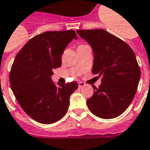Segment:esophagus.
I'll list each match as a JSON object with an SVG mask.
<instances>
[{
  "instance_id": "1",
  "label": "esophagus",
  "mask_w": 150,
  "mask_h": 150,
  "mask_svg": "<svg viewBox=\"0 0 150 150\" xmlns=\"http://www.w3.org/2000/svg\"><path fill=\"white\" fill-rule=\"evenodd\" d=\"M85 86V83H83V82H79V88H82V87H83Z\"/></svg>"
}]
</instances>
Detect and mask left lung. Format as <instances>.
Listing matches in <instances>:
<instances>
[{"label": "left lung", "mask_w": 150, "mask_h": 150, "mask_svg": "<svg viewBox=\"0 0 150 150\" xmlns=\"http://www.w3.org/2000/svg\"><path fill=\"white\" fill-rule=\"evenodd\" d=\"M94 53L92 73L102 77L98 88L86 101L89 110L101 118H115L130 105L137 91L141 71L134 51L106 30H77Z\"/></svg>", "instance_id": "8db88e82"}]
</instances>
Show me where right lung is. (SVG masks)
<instances>
[{
	"label": "right lung",
	"mask_w": 150,
	"mask_h": 150,
	"mask_svg": "<svg viewBox=\"0 0 150 150\" xmlns=\"http://www.w3.org/2000/svg\"><path fill=\"white\" fill-rule=\"evenodd\" d=\"M77 38L73 30L45 32L28 41L14 59L9 75L12 91L24 111L38 122H55L68 110L78 83L55 84L52 75L61 66L67 46Z\"/></svg>",
	"instance_id": "obj_1"
}]
</instances>
